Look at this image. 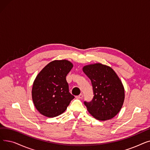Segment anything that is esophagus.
<instances>
[{"instance_id":"esophagus-1","label":"esophagus","mask_w":150,"mask_h":150,"mask_svg":"<svg viewBox=\"0 0 150 150\" xmlns=\"http://www.w3.org/2000/svg\"><path fill=\"white\" fill-rule=\"evenodd\" d=\"M83 94H82V93H80L79 96L76 97V98H80V99H81V98H83Z\"/></svg>"}]
</instances>
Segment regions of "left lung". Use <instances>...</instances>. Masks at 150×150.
<instances>
[{"label":"left lung","mask_w":150,"mask_h":150,"mask_svg":"<svg viewBox=\"0 0 150 150\" xmlns=\"http://www.w3.org/2000/svg\"><path fill=\"white\" fill-rule=\"evenodd\" d=\"M83 71L91 81L93 97L84 101L89 112L98 120L112 119L119 112L125 99L123 84L114 70L100 63L87 65Z\"/></svg>","instance_id":"obj_1"}]
</instances>
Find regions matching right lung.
Wrapping results in <instances>:
<instances>
[{"mask_svg":"<svg viewBox=\"0 0 150 150\" xmlns=\"http://www.w3.org/2000/svg\"><path fill=\"white\" fill-rule=\"evenodd\" d=\"M73 67L67 60H54L45 66L36 77L32 99L38 111L47 117L64 112L75 97L69 92L66 76Z\"/></svg>","mask_w":150,"mask_h":150,"instance_id":"add662e5","label":"right lung"}]
</instances>
